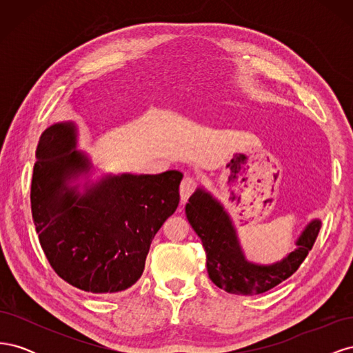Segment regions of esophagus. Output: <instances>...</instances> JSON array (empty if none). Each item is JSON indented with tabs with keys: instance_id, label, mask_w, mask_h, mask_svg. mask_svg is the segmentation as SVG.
Segmentation results:
<instances>
[{
	"instance_id": "1",
	"label": "esophagus",
	"mask_w": 353,
	"mask_h": 353,
	"mask_svg": "<svg viewBox=\"0 0 353 353\" xmlns=\"http://www.w3.org/2000/svg\"><path fill=\"white\" fill-rule=\"evenodd\" d=\"M197 188V181L191 176H185L183 179V183L179 185V194H181V200H183V205L188 200V197L194 193Z\"/></svg>"
}]
</instances>
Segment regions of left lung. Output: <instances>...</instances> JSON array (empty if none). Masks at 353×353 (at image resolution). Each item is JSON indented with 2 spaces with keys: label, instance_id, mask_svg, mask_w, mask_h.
I'll use <instances>...</instances> for the list:
<instances>
[{
  "label": "left lung",
  "instance_id": "obj_1",
  "mask_svg": "<svg viewBox=\"0 0 353 353\" xmlns=\"http://www.w3.org/2000/svg\"><path fill=\"white\" fill-rule=\"evenodd\" d=\"M185 215L205 248L209 279L222 290L244 296L268 292L293 275L312 249L321 228V221H311L297 239L296 249L284 259L272 265H258L244 258L230 215L208 191H194L188 199Z\"/></svg>",
  "mask_w": 353,
  "mask_h": 353
}]
</instances>
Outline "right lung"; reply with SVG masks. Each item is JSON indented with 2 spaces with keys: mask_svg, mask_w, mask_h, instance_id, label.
I'll return each mask as SVG.
<instances>
[{
  "mask_svg": "<svg viewBox=\"0 0 353 353\" xmlns=\"http://www.w3.org/2000/svg\"><path fill=\"white\" fill-rule=\"evenodd\" d=\"M77 137L73 122L42 132L30 185L32 218L60 279L109 296L141 276L156 232L178 208L183 174L108 175L81 194L69 183L91 163L74 150Z\"/></svg>",
  "mask_w": 353,
  "mask_h": 353,
  "instance_id": "obj_1",
  "label": "right lung"
}]
</instances>
